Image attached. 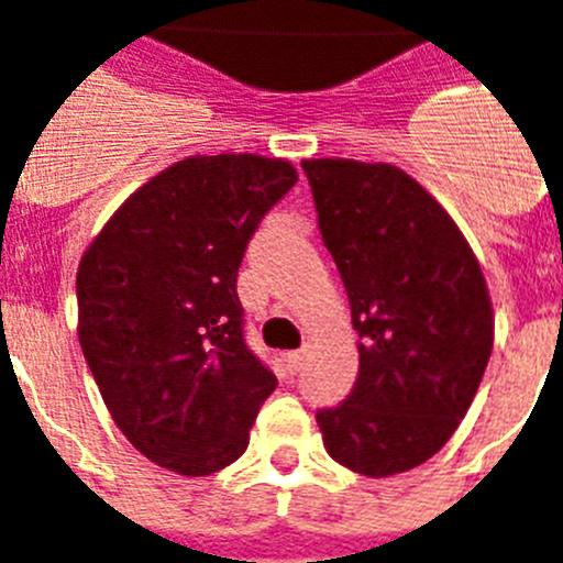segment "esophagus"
Segmentation results:
<instances>
[{
	"label": "esophagus",
	"mask_w": 563,
	"mask_h": 563,
	"mask_svg": "<svg viewBox=\"0 0 563 563\" xmlns=\"http://www.w3.org/2000/svg\"><path fill=\"white\" fill-rule=\"evenodd\" d=\"M305 363V349H296V352H285V366L290 375H296Z\"/></svg>",
	"instance_id": "esophagus-1"
}]
</instances>
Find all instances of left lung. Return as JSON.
Listing matches in <instances>:
<instances>
[{"label":"left lung","instance_id":"1","mask_svg":"<svg viewBox=\"0 0 563 563\" xmlns=\"http://www.w3.org/2000/svg\"><path fill=\"white\" fill-rule=\"evenodd\" d=\"M319 232L343 278L360 372L322 409L328 456L380 479L448 444L494 349V308L474 250L439 200L389 162L305 159Z\"/></svg>","mask_w":563,"mask_h":563}]
</instances>
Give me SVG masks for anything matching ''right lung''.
<instances>
[{"instance_id":"obj_1","label":"right lung","mask_w":563,"mask_h":563,"mask_svg":"<svg viewBox=\"0 0 563 563\" xmlns=\"http://www.w3.org/2000/svg\"><path fill=\"white\" fill-rule=\"evenodd\" d=\"M299 179L287 159L186 156L112 211L78 264V340L112 421L183 476L250 444L276 375L244 345L238 267Z\"/></svg>"}]
</instances>
